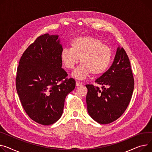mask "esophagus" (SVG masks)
I'll return each instance as SVG.
<instances>
[{
  "instance_id": "obj_1",
  "label": "esophagus",
  "mask_w": 152,
  "mask_h": 152,
  "mask_svg": "<svg viewBox=\"0 0 152 152\" xmlns=\"http://www.w3.org/2000/svg\"><path fill=\"white\" fill-rule=\"evenodd\" d=\"M76 85L77 87H78V86H80V85H82V83H80V82H79V81H76Z\"/></svg>"
}]
</instances>
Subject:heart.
Wrapping results in <instances>:
<instances>
[{"label":"heart","mask_w":152,"mask_h":152,"mask_svg":"<svg viewBox=\"0 0 152 152\" xmlns=\"http://www.w3.org/2000/svg\"><path fill=\"white\" fill-rule=\"evenodd\" d=\"M71 49L65 48L60 54V59L68 69H73L79 62L80 64L72 76L84 79L91 73L99 75L104 73L112 59L111 49L103 45L102 39L92 36H80L70 42Z\"/></svg>","instance_id":"heart-1"}]
</instances>
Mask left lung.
<instances>
[{
	"label": "left lung",
	"mask_w": 152,
	"mask_h": 152,
	"mask_svg": "<svg viewBox=\"0 0 152 152\" xmlns=\"http://www.w3.org/2000/svg\"><path fill=\"white\" fill-rule=\"evenodd\" d=\"M95 83L102 90L86 85L88 114L100 124H108L122 115L126 109L134 89V78L129 58L123 48H117L114 60Z\"/></svg>",
	"instance_id": "8db88e82"
}]
</instances>
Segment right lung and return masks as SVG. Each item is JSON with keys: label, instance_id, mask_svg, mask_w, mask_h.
Returning a JSON list of instances; mask_svg holds the SVG:
<instances>
[{"label": "right lung", "instance_id": "obj_1", "mask_svg": "<svg viewBox=\"0 0 152 152\" xmlns=\"http://www.w3.org/2000/svg\"><path fill=\"white\" fill-rule=\"evenodd\" d=\"M62 50L58 35L39 36L25 50L17 69L16 87L23 107L30 118L43 125L61 117L65 98L75 88V80L66 79L62 68Z\"/></svg>", "mask_w": 152, "mask_h": 152}]
</instances>
